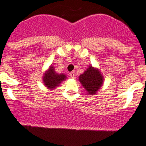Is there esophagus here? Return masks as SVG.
Segmentation results:
<instances>
[{"label": "esophagus", "instance_id": "esophagus-1", "mask_svg": "<svg viewBox=\"0 0 146 146\" xmlns=\"http://www.w3.org/2000/svg\"><path fill=\"white\" fill-rule=\"evenodd\" d=\"M70 76L72 78H75V72L74 71H72L70 73Z\"/></svg>", "mask_w": 146, "mask_h": 146}]
</instances>
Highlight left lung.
Returning <instances> with one entry per match:
<instances>
[{
	"label": "left lung",
	"mask_w": 146,
	"mask_h": 146,
	"mask_svg": "<svg viewBox=\"0 0 146 146\" xmlns=\"http://www.w3.org/2000/svg\"><path fill=\"white\" fill-rule=\"evenodd\" d=\"M80 83L91 95L97 94L103 84L104 78L98 68L90 65L89 68L78 77Z\"/></svg>",
	"instance_id": "obj_1"
}]
</instances>
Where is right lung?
I'll return each mask as SVG.
<instances>
[{
	"label": "right lung",
	"instance_id": "add662e5",
	"mask_svg": "<svg viewBox=\"0 0 146 146\" xmlns=\"http://www.w3.org/2000/svg\"><path fill=\"white\" fill-rule=\"evenodd\" d=\"M67 78L66 75L63 73H56L54 67L50 65L48 69L46 70L43 76V82L47 89L53 90Z\"/></svg>",
	"mask_w": 146,
	"mask_h": 146
}]
</instances>
